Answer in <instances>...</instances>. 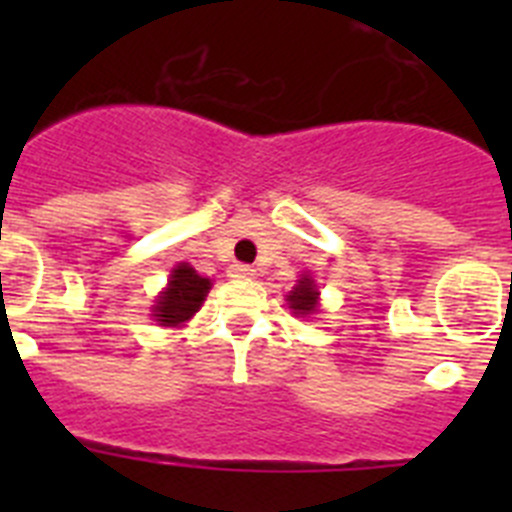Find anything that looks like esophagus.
Returning a JSON list of instances; mask_svg holds the SVG:
<instances>
[{
  "mask_svg": "<svg viewBox=\"0 0 512 512\" xmlns=\"http://www.w3.org/2000/svg\"><path fill=\"white\" fill-rule=\"evenodd\" d=\"M228 271H230V277H233V279H253V277H256V269H253V266H248V264H233Z\"/></svg>",
  "mask_w": 512,
  "mask_h": 512,
  "instance_id": "34e87169",
  "label": "esophagus"
}]
</instances>
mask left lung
<instances>
[{
	"label": "left lung",
	"mask_w": 512,
	"mask_h": 512,
	"mask_svg": "<svg viewBox=\"0 0 512 512\" xmlns=\"http://www.w3.org/2000/svg\"><path fill=\"white\" fill-rule=\"evenodd\" d=\"M318 300V284H315V279H312L310 274H302V277L297 279L295 287H292V292L287 295L289 310L295 312V315H300V318H307L312 312H318Z\"/></svg>",
	"instance_id": "8db88e82"
}]
</instances>
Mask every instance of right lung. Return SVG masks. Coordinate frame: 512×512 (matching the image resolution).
I'll use <instances>...</instances> for the list:
<instances>
[{
    "instance_id": "1",
    "label": "right lung",
    "mask_w": 512,
    "mask_h": 512,
    "mask_svg": "<svg viewBox=\"0 0 512 512\" xmlns=\"http://www.w3.org/2000/svg\"><path fill=\"white\" fill-rule=\"evenodd\" d=\"M210 287V279L200 277L192 266L176 264L166 289L156 297L153 320L158 325H166V328H179V325L192 318L194 312L200 310Z\"/></svg>"
}]
</instances>
